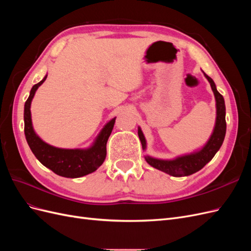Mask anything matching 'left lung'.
<instances>
[{
  "instance_id": "obj_1",
  "label": "left lung",
  "mask_w": 251,
  "mask_h": 251,
  "mask_svg": "<svg viewBox=\"0 0 251 251\" xmlns=\"http://www.w3.org/2000/svg\"><path fill=\"white\" fill-rule=\"evenodd\" d=\"M204 75L210 83L211 90L212 92H214L216 98L217 107V118L215 128L207 143L198 151H195L193 154L177 157L173 159V160H162V159H156L153 157L146 156V160L151 166H153V168L169 174L174 177L189 176V175L200 171L204 165H206V163H208L211 159L214 158L217 151L221 148L225 138L226 120L224 98L218 92L214 80L205 73ZM138 136L142 144V150H146L147 141L146 138H144L140 127H138Z\"/></svg>"
}]
</instances>
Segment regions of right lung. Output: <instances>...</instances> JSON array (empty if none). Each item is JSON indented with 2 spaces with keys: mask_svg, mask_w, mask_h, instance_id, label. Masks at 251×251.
<instances>
[{
  "mask_svg": "<svg viewBox=\"0 0 251 251\" xmlns=\"http://www.w3.org/2000/svg\"><path fill=\"white\" fill-rule=\"evenodd\" d=\"M47 75L39 83L34 85L30 91V95L25 102L24 108V123L25 136L29 148L43 165L46 166L58 176L66 178H79L88 174L95 172L103 163L107 156V142L112 133L116 117L103 126L101 132L98 134L93 146L89 149H58L43 141L33 130L31 112L32 98L42 83L46 80Z\"/></svg>",
  "mask_w": 251,
  "mask_h": 251,
  "instance_id": "obj_1",
  "label": "right lung"
}]
</instances>
